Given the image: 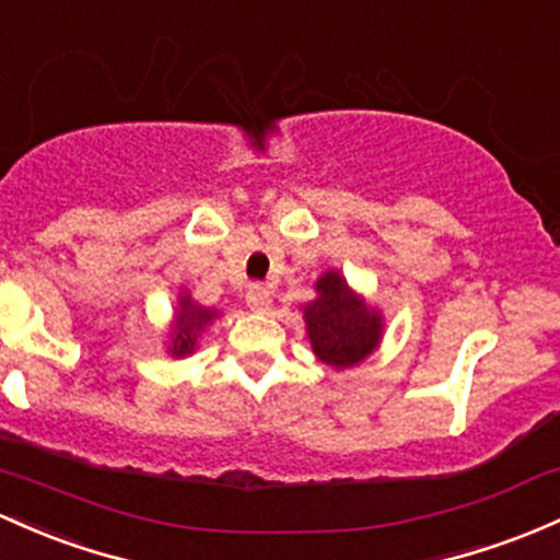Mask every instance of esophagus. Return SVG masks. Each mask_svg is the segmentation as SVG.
Returning a JSON list of instances; mask_svg holds the SVG:
<instances>
[{
	"label": "esophagus",
	"instance_id": "1",
	"mask_svg": "<svg viewBox=\"0 0 560 560\" xmlns=\"http://www.w3.org/2000/svg\"><path fill=\"white\" fill-rule=\"evenodd\" d=\"M247 305L249 311L266 313L270 308V292L262 284H252L247 290Z\"/></svg>",
	"mask_w": 560,
	"mask_h": 560
}]
</instances>
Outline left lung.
Wrapping results in <instances>:
<instances>
[{
  "label": "left lung",
  "instance_id": "8db88e82",
  "mask_svg": "<svg viewBox=\"0 0 560 560\" xmlns=\"http://www.w3.org/2000/svg\"><path fill=\"white\" fill-rule=\"evenodd\" d=\"M313 290L316 298L300 305L313 355L337 372L370 359L385 335L383 311L355 292L337 268L324 270Z\"/></svg>",
  "mask_w": 560,
  "mask_h": 560
}]
</instances>
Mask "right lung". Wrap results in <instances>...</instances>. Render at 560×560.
<instances>
[{"mask_svg":"<svg viewBox=\"0 0 560 560\" xmlns=\"http://www.w3.org/2000/svg\"><path fill=\"white\" fill-rule=\"evenodd\" d=\"M220 316V311L207 308V305L196 303L190 298V292L183 287L177 292L175 311H172V322L167 331H164V348H167V355L172 359H186L199 346L201 335H205L207 327Z\"/></svg>","mask_w":560,"mask_h":560,"instance_id":"1","label":"right lung"}]
</instances>
